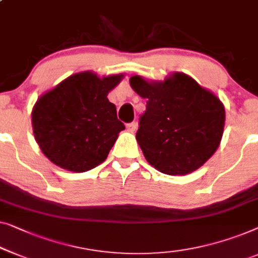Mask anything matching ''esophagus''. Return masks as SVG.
Wrapping results in <instances>:
<instances>
[{
  "mask_svg": "<svg viewBox=\"0 0 258 258\" xmlns=\"http://www.w3.org/2000/svg\"><path fill=\"white\" fill-rule=\"evenodd\" d=\"M136 129H137V124L135 122L128 123V124H126V130H128L129 133H135Z\"/></svg>",
  "mask_w": 258,
  "mask_h": 258,
  "instance_id": "obj_1",
  "label": "esophagus"
}]
</instances>
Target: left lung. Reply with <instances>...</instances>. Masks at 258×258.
<instances>
[{"label": "left lung", "instance_id": "1", "mask_svg": "<svg viewBox=\"0 0 258 258\" xmlns=\"http://www.w3.org/2000/svg\"><path fill=\"white\" fill-rule=\"evenodd\" d=\"M129 83L148 100L136 140L151 166L169 175H185L214 155L226 120L225 106L214 93L181 72L164 81L134 76Z\"/></svg>", "mask_w": 258, "mask_h": 258}]
</instances>
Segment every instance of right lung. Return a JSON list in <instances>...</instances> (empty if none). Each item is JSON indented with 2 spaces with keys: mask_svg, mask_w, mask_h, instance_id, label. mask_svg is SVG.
Listing matches in <instances>:
<instances>
[{
  "mask_svg": "<svg viewBox=\"0 0 258 258\" xmlns=\"http://www.w3.org/2000/svg\"><path fill=\"white\" fill-rule=\"evenodd\" d=\"M123 74L100 78L92 71L72 74L42 94L32 108L33 135L52 163L86 172L106 160L124 124L107 95Z\"/></svg>",
  "mask_w": 258,
  "mask_h": 258,
  "instance_id": "right-lung-1",
  "label": "right lung"
}]
</instances>
